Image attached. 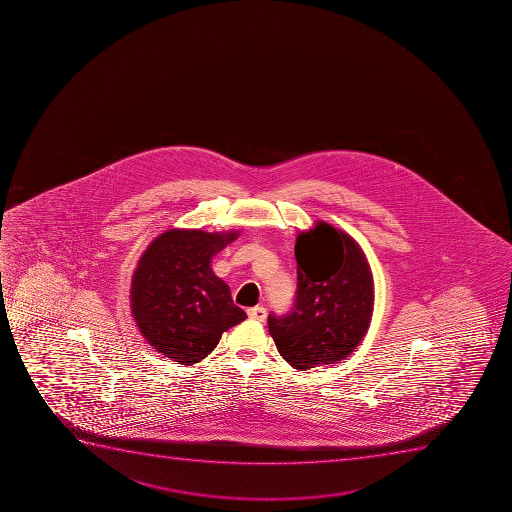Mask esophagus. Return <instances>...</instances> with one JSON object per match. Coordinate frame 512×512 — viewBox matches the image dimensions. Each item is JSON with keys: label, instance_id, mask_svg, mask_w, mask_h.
Here are the masks:
<instances>
[{"label": "esophagus", "instance_id": "34e87169", "mask_svg": "<svg viewBox=\"0 0 512 512\" xmlns=\"http://www.w3.org/2000/svg\"><path fill=\"white\" fill-rule=\"evenodd\" d=\"M248 319L257 320V322H265L267 319V310L264 307H252L247 310Z\"/></svg>", "mask_w": 512, "mask_h": 512}]
</instances>
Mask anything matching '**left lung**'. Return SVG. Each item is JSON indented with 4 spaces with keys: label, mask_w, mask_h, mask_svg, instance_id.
<instances>
[{
    "label": "left lung",
    "mask_w": 512,
    "mask_h": 512,
    "mask_svg": "<svg viewBox=\"0 0 512 512\" xmlns=\"http://www.w3.org/2000/svg\"><path fill=\"white\" fill-rule=\"evenodd\" d=\"M297 295L287 314L269 315L279 354L294 369L337 364L369 329L374 280L354 238L319 222L295 240Z\"/></svg>",
    "instance_id": "1"
}]
</instances>
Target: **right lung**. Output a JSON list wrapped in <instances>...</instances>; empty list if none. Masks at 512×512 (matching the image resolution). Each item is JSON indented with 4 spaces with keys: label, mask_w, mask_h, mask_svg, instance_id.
Here are the masks:
<instances>
[{
    "label": "right lung",
    "mask_w": 512,
    "mask_h": 512,
    "mask_svg": "<svg viewBox=\"0 0 512 512\" xmlns=\"http://www.w3.org/2000/svg\"><path fill=\"white\" fill-rule=\"evenodd\" d=\"M238 232L172 228L160 233L138 260L130 304L153 349L178 364L205 359L223 332L247 319L210 262Z\"/></svg>",
    "instance_id": "1"
}]
</instances>
